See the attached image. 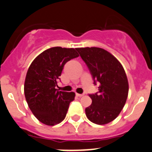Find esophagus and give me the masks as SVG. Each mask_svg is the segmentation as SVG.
Returning a JSON list of instances; mask_svg holds the SVG:
<instances>
[{
  "label": "esophagus",
  "mask_w": 152,
  "mask_h": 152,
  "mask_svg": "<svg viewBox=\"0 0 152 152\" xmlns=\"http://www.w3.org/2000/svg\"><path fill=\"white\" fill-rule=\"evenodd\" d=\"M76 95H77V97H82L84 95V94H78V93H76Z\"/></svg>",
  "instance_id": "obj_1"
}]
</instances>
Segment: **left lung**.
I'll list each match as a JSON object with an SVG mask.
<instances>
[{"label":"left lung","instance_id":"8db88e82","mask_svg":"<svg viewBox=\"0 0 152 152\" xmlns=\"http://www.w3.org/2000/svg\"><path fill=\"white\" fill-rule=\"evenodd\" d=\"M99 92L89 95L92 102L85 109L86 117L97 125L113 121L123 109L128 95V81L123 66L113 54L101 48H78Z\"/></svg>","mask_w":152,"mask_h":152}]
</instances>
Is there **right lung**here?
<instances>
[{"label":"right lung","mask_w":152,"mask_h":152,"mask_svg":"<svg viewBox=\"0 0 152 152\" xmlns=\"http://www.w3.org/2000/svg\"><path fill=\"white\" fill-rule=\"evenodd\" d=\"M79 56L75 48L53 47L44 50L32 62L24 81L29 108L42 123L53 126L66 117L75 93L56 89L64 65Z\"/></svg>","instance_id":"obj_1"}]
</instances>
